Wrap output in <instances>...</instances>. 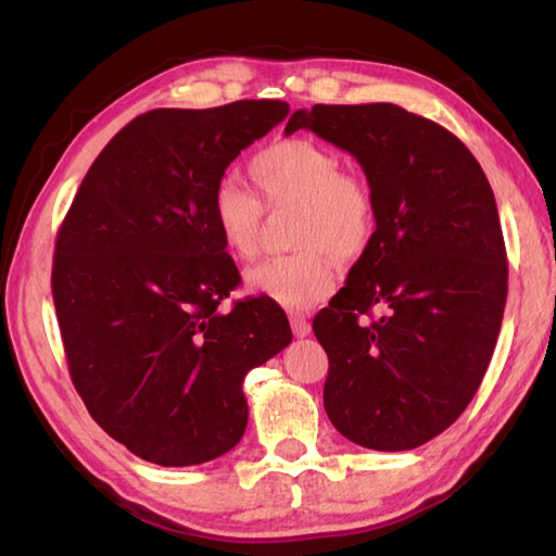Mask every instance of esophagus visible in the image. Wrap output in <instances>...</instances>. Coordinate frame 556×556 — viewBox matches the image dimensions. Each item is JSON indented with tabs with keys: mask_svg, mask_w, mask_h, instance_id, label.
<instances>
[{
	"mask_svg": "<svg viewBox=\"0 0 556 556\" xmlns=\"http://www.w3.org/2000/svg\"><path fill=\"white\" fill-rule=\"evenodd\" d=\"M289 324H291V331H294L296 338H304L312 333V324H308V318L304 314H291Z\"/></svg>",
	"mask_w": 556,
	"mask_h": 556,
	"instance_id": "34e87169",
	"label": "esophagus"
}]
</instances>
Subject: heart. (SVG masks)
Masks as SVG:
<instances>
[{
  "label": "heart",
  "mask_w": 556,
  "mask_h": 556,
  "mask_svg": "<svg viewBox=\"0 0 556 556\" xmlns=\"http://www.w3.org/2000/svg\"><path fill=\"white\" fill-rule=\"evenodd\" d=\"M250 176L267 208L296 205L291 255L248 269L244 285L289 312L324 301L336 289L338 260L357 262L378 232V195L368 178L343 172L331 149L304 137L279 139L250 159ZM211 220L235 260H252L260 248L265 206L250 188L225 178L213 188Z\"/></svg>",
  "instance_id": "heart-1"
}]
</instances>
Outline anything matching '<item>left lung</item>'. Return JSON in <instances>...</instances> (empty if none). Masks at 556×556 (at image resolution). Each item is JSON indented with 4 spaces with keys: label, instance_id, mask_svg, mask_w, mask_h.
Masks as SVG:
<instances>
[{
    "label": "left lung",
    "instance_id": "obj_1",
    "mask_svg": "<svg viewBox=\"0 0 556 556\" xmlns=\"http://www.w3.org/2000/svg\"><path fill=\"white\" fill-rule=\"evenodd\" d=\"M296 129L357 159L380 215L370 250L314 318L326 414L353 444L417 448L468 407L501 333L507 255L493 188L458 137L392 102L296 110L285 135Z\"/></svg>",
    "mask_w": 556,
    "mask_h": 556
}]
</instances>
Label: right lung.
I'll list each match as a JSON object with an SVG mask.
<instances>
[{"instance_id":"add662e5","label":"right lung","mask_w":556,"mask_h":556,"mask_svg":"<svg viewBox=\"0 0 556 556\" xmlns=\"http://www.w3.org/2000/svg\"><path fill=\"white\" fill-rule=\"evenodd\" d=\"M289 115L281 100L162 108L119 129L55 238L51 289L75 390L131 454L195 466L248 427L242 380L291 343L281 306L244 299L211 220L213 188Z\"/></svg>"}]
</instances>
